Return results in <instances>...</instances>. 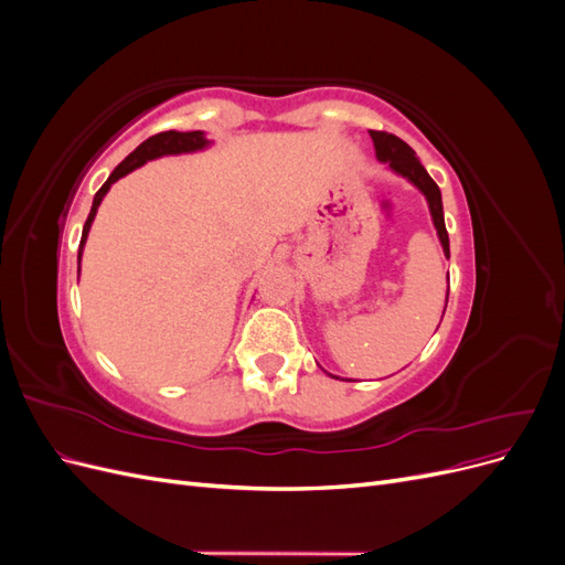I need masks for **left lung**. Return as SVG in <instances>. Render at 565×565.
I'll list each match as a JSON object with an SVG mask.
<instances>
[{
  "label": "left lung",
  "instance_id": "8db88e82",
  "mask_svg": "<svg viewBox=\"0 0 565 565\" xmlns=\"http://www.w3.org/2000/svg\"><path fill=\"white\" fill-rule=\"evenodd\" d=\"M372 141H374V150H377V158L382 162H388V167L393 172L403 174L405 179L413 181L419 191L429 200V210L434 216V226L438 231L443 252L450 259V241H448V231H446V221H443V202H440V191L436 181L426 174V169L422 167V162L415 158V150L409 148L405 141H401L398 136H393L388 131H370Z\"/></svg>",
  "mask_w": 565,
  "mask_h": 565
}]
</instances>
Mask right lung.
Returning a JSON list of instances; mask_svg holds the SVG:
<instances>
[{
  "label": "right lung",
  "instance_id": "1",
  "mask_svg": "<svg viewBox=\"0 0 565 565\" xmlns=\"http://www.w3.org/2000/svg\"><path fill=\"white\" fill-rule=\"evenodd\" d=\"M204 146H207V139H204L202 131H174L172 129V131H160L156 136H150V139H146L134 152H129V156L115 167V172L108 177V181L100 185L98 193L94 195V204H92V212L87 216V224H84V228H82L77 259H82V247H84V243H87V235H89V228H92V221L96 216L98 204H100V200H104V195L110 191V185L117 179L127 177L129 172H134L136 167L146 164L148 160H156V158H162V156H177V152H193V150H200Z\"/></svg>",
  "mask_w": 565,
  "mask_h": 565
}]
</instances>
